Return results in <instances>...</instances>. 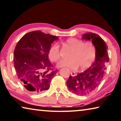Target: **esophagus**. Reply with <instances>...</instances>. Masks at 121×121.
<instances>
[{
    "label": "esophagus",
    "mask_w": 121,
    "mask_h": 121,
    "mask_svg": "<svg viewBox=\"0 0 121 121\" xmlns=\"http://www.w3.org/2000/svg\"><path fill=\"white\" fill-rule=\"evenodd\" d=\"M71 75L72 76L74 77L76 76V73L74 72V71H71Z\"/></svg>",
    "instance_id": "1"
}]
</instances>
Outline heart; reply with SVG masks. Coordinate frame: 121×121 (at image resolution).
Instances as JSON below:
<instances>
[{
	"label": "heart",
	"mask_w": 121,
	"mask_h": 121,
	"mask_svg": "<svg viewBox=\"0 0 121 121\" xmlns=\"http://www.w3.org/2000/svg\"><path fill=\"white\" fill-rule=\"evenodd\" d=\"M65 43L73 50L69 59L61 60L58 63L59 67H67L71 70H76L79 67L80 70H84L93 63L96 57V50L92 43H84L76 38H70L65 40ZM50 60L56 62L60 59V48L58 44L51 47L48 52Z\"/></svg>",
	"instance_id": "b5f03b06"
}]
</instances>
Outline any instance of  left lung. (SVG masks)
Wrapping results in <instances>:
<instances>
[{
    "mask_svg": "<svg viewBox=\"0 0 121 121\" xmlns=\"http://www.w3.org/2000/svg\"><path fill=\"white\" fill-rule=\"evenodd\" d=\"M82 39L92 40L96 50V57L95 62L89 68L74 77L70 76L67 81L69 91L79 95H87L98 87L105 74L106 65L109 62L107 45L99 35L88 32L83 35Z\"/></svg>",
    "mask_w": 121,
    "mask_h": 121,
    "instance_id": "1",
    "label": "left lung"
}]
</instances>
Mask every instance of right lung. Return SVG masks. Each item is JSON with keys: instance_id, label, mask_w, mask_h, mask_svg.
<instances>
[{"instance_id": "right-lung-1", "label": "right lung", "mask_w": 121, "mask_h": 121, "mask_svg": "<svg viewBox=\"0 0 121 121\" xmlns=\"http://www.w3.org/2000/svg\"><path fill=\"white\" fill-rule=\"evenodd\" d=\"M56 36L39 30L22 37L14 50V65L17 78L32 93H40L49 89L58 70L48 59L51 44Z\"/></svg>"}]
</instances>
